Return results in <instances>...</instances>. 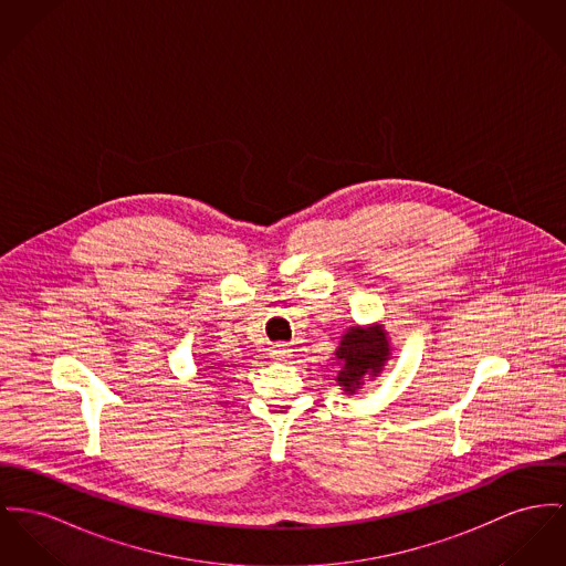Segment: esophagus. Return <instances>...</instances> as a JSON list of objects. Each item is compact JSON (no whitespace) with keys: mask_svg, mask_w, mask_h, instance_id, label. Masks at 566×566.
<instances>
[{"mask_svg":"<svg viewBox=\"0 0 566 566\" xmlns=\"http://www.w3.org/2000/svg\"><path fill=\"white\" fill-rule=\"evenodd\" d=\"M270 356H272L274 360H285V358L292 356V349H290L287 345H274V347L270 349Z\"/></svg>","mask_w":566,"mask_h":566,"instance_id":"obj_1","label":"esophagus"}]
</instances>
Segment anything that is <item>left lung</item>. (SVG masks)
Segmentation results:
<instances>
[{
	"instance_id": "1",
	"label": "left lung",
	"mask_w": 566,
	"mask_h": 566,
	"mask_svg": "<svg viewBox=\"0 0 566 566\" xmlns=\"http://www.w3.org/2000/svg\"><path fill=\"white\" fill-rule=\"evenodd\" d=\"M337 358L340 363L337 381L347 392H354L360 388L365 377L377 376L388 360L386 333L381 328L363 331L354 326L347 335H343Z\"/></svg>"
}]
</instances>
